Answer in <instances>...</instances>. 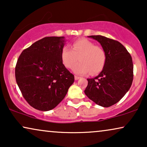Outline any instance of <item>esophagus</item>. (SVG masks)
<instances>
[{
	"label": "esophagus",
	"mask_w": 147,
	"mask_h": 147,
	"mask_svg": "<svg viewBox=\"0 0 147 147\" xmlns=\"http://www.w3.org/2000/svg\"><path fill=\"white\" fill-rule=\"evenodd\" d=\"M74 78H75L76 80H78L80 79V77H79V76H74Z\"/></svg>",
	"instance_id": "obj_1"
}]
</instances>
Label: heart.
I'll list each match as a JSON object with an SVG mask.
<instances>
[{
	"label": "heart",
	"mask_w": 147,
	"mask_h": 147,
	"mask_svg": "<svg viewBox=\"0 0 147 147\" xmlns=\"http://www.w3.org/2000/svg\"><path fill=\"white\" fill-rule=\"evenodd\" d=\"M78 59L80 62L76 64L73 71L76 74L84 75L90 72L96 74L101 71L106 57L101 47L86 39H80L72 43L71 49L67 46L63 47L61 53L62 63L67 69H71Z\"/></svg>",
	"instance_id": "obj_1"
}]
</instances>
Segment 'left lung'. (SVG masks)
<instances>
[{
    "label": "left lung",
    "mask_w": 147,
    "mask_h": 147,
    "mask_svg": "<svg viewBox=\"0 0 147 147\" xmlns=\"http://www.w3.org/2000/svg\"><path fill=\"white\" fill-rule=\"evenodd\" d=\"M88 37L96 40L106 53V63L96 78L87 79L86 95L102 107H110L123 98L133 80V63L130 53L120 42L102 35Z\"/></svg>",
    "instance_id": "8db88e82"
}]
</instances>
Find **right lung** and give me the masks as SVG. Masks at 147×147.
<instances>
[{
  "instance_id": "obj_1",
  "label": "right lung",
  "mask_w": 147,
  "mask_h": 147,
  "mask_svg": "<svg viewBox=\"0 0 147 147\" xmlns=\"http://www.w3.org/2000/svg\"><path fill=\"white\" fill-rule=\"evenodd\" d=\"M64 37H47L24 49L17 60L15 78L30 106L49 111L65 98L74 76L61 59Z\"/></svg>"
}]
</instances>
